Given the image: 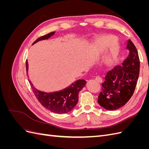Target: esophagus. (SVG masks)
I'll use <instances>...</instances> for the list:
<instances>
[{"label":"esophagus","instance_id":"obj_1","mask_svg":"<svg viewBox=\"0 0 149 149\" xmlns=\"http://www.w3.org/2000/svg\"><path fill=\"white\" fill-rule=\"evenodd\" d=\"M95 80L96 81H97L98 83H101L102 82V79L101 77H100V76H97V77H96Z\"/></svg>","mask_w":149,"mask_h":149}]
</instances>
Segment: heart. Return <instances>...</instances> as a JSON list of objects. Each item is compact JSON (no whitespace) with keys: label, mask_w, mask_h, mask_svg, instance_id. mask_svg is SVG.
Returning <instances> with one entry per match:
<instances>
[{"label":"heart","mask_w":149,"mask_h":149,"mask_svg":"<svg viewBox=\"0 0 149 149\" xmlns=\"http://www.w3.org/2000/svg\"><path fill=\"white\" fill-rule=\"evenodd\" d=\"M111 35H104L97 38L94 45V49L98 53H104L101 62L105 66H109L113 65L118 56L120 47L119 43Z\"/></svg>","instance_id":"obj_1"}]
</instances>
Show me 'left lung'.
<instances>
[{"mask_svg": "<svg viewBox=\"0 0 149 149\" xmlns=\"http://www.w3.org/2000/svg\"><path fill=\"white\" fill-rule=\"evenodd\" d=\"M126 49L127 58L122 65L115 66L107 73L102 90L98 96L100 105L108 111H114L124 106L133 95L140 70V61L137 49L128 40Z\"/></svg>", "mask_w": 149, "mask_h": 149, "instance_id": "obj_1", "label": "left lung"}]
</instances>
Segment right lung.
<instances>
[{
	"label": "right lung",
	"instance_id": "1",
	"mask_svg": "<svg viewBox=\"0 0 149 149\" xmlns=\"http://www.w3.org/2000/svg\"><path fill=\"white\" fill-rule=\"evenodd\" d=\"M55 33V31H53L42 36L35 40L32 45L41 40H48ZM26 74H28L29 64L27 60L26 61ZM29 81L31 87L32 88L33 93L40 104L48 110L60 114H66L70 112L77 104L79 92L84 87L86 83L84 79H78L71 83L69 86L60 91L47 93L36 89L30 79H29Z\"/></svg>",
	"mask_w": 149,
	"mask_h": 149
}]
</instances>
